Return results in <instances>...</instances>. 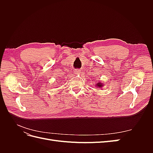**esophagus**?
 <instances>
[{"mask_svg":"<svg viewBox=\"0 0 153 153\" xmlns=\"http://www.w3.org/2000/svg\"><path fill=\"white\" fill-rule=\"evenodd\" d=\"M80 71H79V70H77V69H76V70H75V71H74V72H75V74H76V75H78V74H80Z\"/></svg>","mask_w":153,"mask_h":153,"instance_id":"esophagus-1","label":"esophagus"}]
</instances>
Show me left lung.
<instances>
[{
  "mask_svg": "<svg viewBox=\"0 0 153 153\" xmlns=\"http://www.w3.org/2000/svg\"><path fill=\"white\" fill-rule=\"evenodd\" d=\"M96 86L97 87H102L103 85V84H102V83H101V82H98V83H97V84H96Z\"/></svg>",
  "mask_w": 153,
  "mask_h": 153,
  "instance_id": "8db88e82",
  "label": "left lung"
}]
</instances>
